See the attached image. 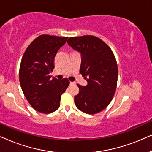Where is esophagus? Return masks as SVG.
<instances>
[{
  "mask_svg": "<svg viewBox=\"0 0 152 152\" xmlns=\"http://www.w3.org/2000/svg\"><path fill=\"white\" fill-rule=\"evenodd\" d=\"M70 84H71V85H75V82H70Z\"/></svg>",
  "mask_w": 152,
  "mask_h": 152,
  "instance_id": "34e87169",
  "label": "esophagus"
}]
</instances>
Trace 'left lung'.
Instances as JSON below:
<instances>
[{
  "instance_id": "1",
  "label": "left lung",
  "mask_w": 152,
  "mask_h": 152,
  "mask_svg": "<svg viewBox=\"0 0 152 152\" xmlns=\"http://www.w3.org/2000/svg\"><path fill=\"white\" fill-rule=\"evenodd\" d=\"M68 44L82 55L80 72L88 84H77L80 91L75 103L87 114L99 113L111 102L118 82V65L111 49L98 37L85 35L70 37Z\"/></svg>"
}]
</instances>
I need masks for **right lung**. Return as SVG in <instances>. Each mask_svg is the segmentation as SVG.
I'll return each mask as SVG.
<instances>
[{"mask_svg": "<svg viewBox=\"0 0 152 152\" xmlns=\"http://www.w3.org/2000/svg\"><path fill=\"white\" fill-rule=\"evenodd\" d=\"M68 37L42 34L27 48L19 69V81L30 104L42 113H51L60 106V99L70 84L67 78L51 79L54 59Z\"/></svg>", "mask_w": 152, "mask_h": 152, "instance_id": "obj_1", "label": "right lung"}]
</instances>
